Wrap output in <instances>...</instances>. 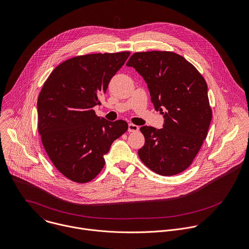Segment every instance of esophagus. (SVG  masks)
I'll use <instances>...</instances> for the list:
<instances>
[{
  "instance_id": "obj_1",
  "label": "esophagus",
  "mask_w": 249,
  "mask_h": 249,
  "mask_svg": "<svg viewBox=\"0 0 249 249\" xmlns=\"http://www.w3.org/2000/svg\"><path fill=\"white\" fill-rule=\"evenodd\" d=\"M139 129H140L139 126H137V125H135V124L130 123V124L128 125V131H129V132H138Z\"/></svg>"
}]
</instances>
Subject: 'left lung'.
<instances>
[{"label":"left lung","instance_id":"left-lung-1","mask_svg":"<svg viewBox=\"0 0 249 249\" xmlns=\"http://www.w3.org/2000/svg\"><path fill=\"white\" fill-rule=\"evenodd\" d=\"M126 65L143 77L155 109L165 119L161 129L141 127L144 137L138 152L141 160L162 176L185 171L206 139L212 118L205 79L173 52L135 53Z\"/></svg>","mask_w":249,"mask_h":249}]
</instances>
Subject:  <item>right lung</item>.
<instances>
[{
  "instance_id": "right-lung-1",
  "label": "right lung",
  "mask_w": 249,
  "mask_h": 249,
  "mask_svg": "<svg viewBox=\"0 0 249 249\" xmlns=\"http://www.w3.org/2000/svg\"><path fill=\"white\" fill-rule=\"evenodd\" d=\"M130 52L74 56L57 65L38 97V131L53 166L68 180L85 184L103 170L111 143L128 130L93 107Z\"/></svg>"
}]
</instances>
